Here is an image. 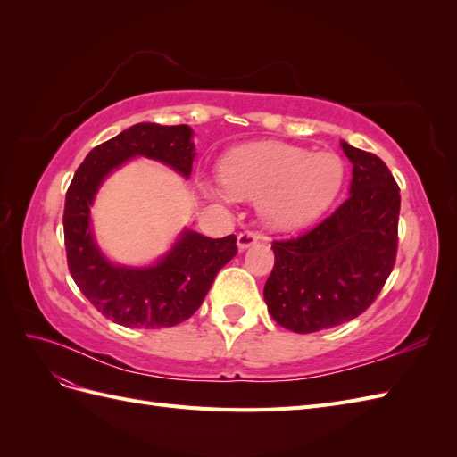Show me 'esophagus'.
<instances>
[{"mask_svg":"<svg viewBox=\"0 0 457 457\" xmlns=\"http://www.w3.org/2000/svg\"><path fill=\"white\" fill-rule=\"evenodd\" d=\"M257 240H259V237L255 232H240L238 238H237V245H238L240 252H245L247 247H252L253 244H257Z\"/></svg>","mask_w":457,"mask_h":457,"instance_id":"1","label":"esophagus"}]
</instances>
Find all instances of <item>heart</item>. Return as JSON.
Listing matches in <instances>:
<instances>
[{
  "label": "heart",
  "mask_w": 457,
  "mask_h": 457,
  "mask_svg": "<svg viewBox=\"0 0 457 457\" xmlns=\"http://www.w3.org/2000/svg\"><path fill=\"white\" fill-rule=\"evenodd\" d=\"M220 183H205L213 200H259L262 220L278 230L311 225L336 202L345 183V162L336 152L262 141L234 148L220 163Z\"/></svg>",
  "instance_id": "b5f03b06"
}]
</instances>
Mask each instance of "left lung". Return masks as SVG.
Masks as SVG:
<instances>
[{
  "label": "left lung",
  "mask_w": 457,
  "mask_h": 457,
  "mask_svg": "<svg viewBox=\"0 0 457 457\" xmlns=\"http://www.w3.org/2000/svg\"><path fill=\"white\" fill-rule=\"evenodd\" d=\"M353 163L349 198L299 238L274 242L265 303L276 324L312 334L362 314L389 278L400 190L376 154L341 141Z\"/></svg>",
  "instance_id": "left-lung-1"
}]
</instances>
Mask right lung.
I'll list each match as a JSON object with an SVG mask.
<instances>
[{
	"label": "right lung",
	"instance_id": "add662e5",
	"mask_svg": "<svg viewBox=\"0 0 457 457\" xmlns=\"http://www.w3.org/2000/svg\"><path fill=\"white\" fill-rule=\"evenodd\" d=\"M192 137L188 126L137 123L95 146L68 187L62 217L68 269L93 307L120 326L181 324L198 311L217 272L238 253L234 234L213 240L187 227L150 265H121L96 242L91 207L106 179L133 158L156 160L188 179L196 156Z\"/></svg>",
	"mask_w": 457,
	"mask_h": 457
}]
</instances>
